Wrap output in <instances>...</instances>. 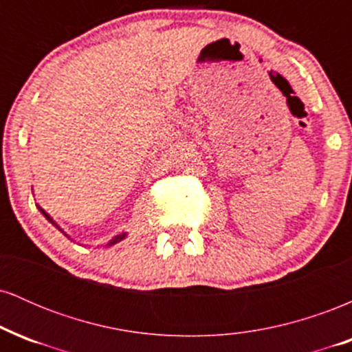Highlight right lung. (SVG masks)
<instances>
[{"label":"right lung","mask_w":352,"mask_h":352,"mask_svg":"<svg viewBox=\"0 0 352 352\" xmlns=\"http://www.w3.org/2000/svg\"><path fill=\"white\" fill-rule=\"evenodd\" d=\"M39 210H41V213H43V215H44V217H46V218H47V220H50V221H51V223H52V225H54V227H58V225H56V223H54V221H52V218H51L50 215H47V213H46V212H44V210H43L41 207H39ZM58 228H59V227H58ZM125 236H127V233H120V235H117V236H114V238H112V240H111V241H109V243H107L106 246H111V245H114V243H117V241L124 240V238H125Z\"/></svg>","instance_id":"add662e5"}]
</instances>
